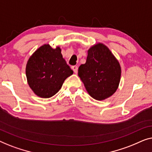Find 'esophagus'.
I'll use <instances>...</instances> for the list:
<instances>
[{"label": "esophagus", "instance_id": "34e87169", "mask_svg": "<svg viewBox=\"0 0 152 152\" xmlns=\"http://www.w3.org/2000/svg\"><path fill=\"white\" fill-rule=\"evenodd\" d=\"M72 69H73V71L74 72V73L75 74L78 73V67H77V66H76V65L72 66Z\"/></svg>", "mask_w": 152, "mask_h": 152}]
</instances>
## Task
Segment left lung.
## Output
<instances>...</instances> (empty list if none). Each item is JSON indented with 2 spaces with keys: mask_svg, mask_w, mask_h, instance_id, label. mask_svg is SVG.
Returning a JSON list of instances; mask_svg holds the SVG:
<instances>
[{
  "mask_svg": "<svg viewBox=\"0 0 152 152\" xmlns=\"http://www.w3.org/2000/svg\"><path fill=\"white\" fill-rule=\"evenodd\" d=\"M121 67L107 47L96 43L87 50L86 63L78 67V76L89 95L97 100L110 97L118 89Z\"/></svg>",
  "mask_w": 152,
  "mask_h": 152,
  "instance_id": "left-lung-1",
  "label": "left lung"
}]
</instances>
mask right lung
I'll return each instance as SVG.
<instances>
[{"instance_id": "add662e5", "label": "right lung", "mask_w": 152, "mask_h": 152, "mask_svg": "<svg viewBox=\"0 0 152 152\" xmlns=\"http://www.w3.org/2000/svg\"><path fill=\"white\" fill-rule=\"evenodd\" d=\"M25 72L31 90L44 98L55 95L65 79L73 74L63 58L60 47L54 49L49 44L40 47L29 57Z\"/></svg>"}]
</instances>
